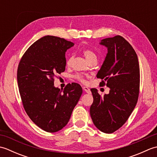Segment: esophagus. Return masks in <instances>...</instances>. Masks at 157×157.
Returning a JSON list of instances; mask_svg holds the SVG:
<instances>
[{
    "mask_svg": "<svg viewBox=\"0 0 157 157\" xmlns=\"http://www.w3.org/2000/svg\"><path fill=\"white\" fill-rule=\"evenodd\" d=\"M83 90H84V92H86V93H88V94H90V93H91V91H90V88H88V87H86V86L83 87Z\"/></svg>",
    "mask_w": 157,
    "mask_h": 157,
    "instance_id": "obj_1",
    "label": "esophagus"
}]
</instances>
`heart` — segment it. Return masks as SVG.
Listing matches in <instances>:
<instances>
[{"label": "heart", "instance_id": "1", "mask_svg": "<svg viewBox=\"0 0 157 157\" xmlns=\"http://www.w3.org/2000/svg\"><path fill=\"white\" fill-rule=\"evenodd\" d=\"M82 53L84 54L86 59H87V61L88 62H90L91 61H92V60H96V59H97V56H96V55L95 53L93 52L91 49H90L88 48H85L82 51ZM73 60V56H69V57L66 60L67 66L68 67L71 66L72 64ZM73 78H74L75 79H77L78 81L82 83V84H86V80L85 79L84 75L81 74V73H76V74L73 75Z\"/></svg>", "mask_w": 157, "mask_h": 157}]
</instances>
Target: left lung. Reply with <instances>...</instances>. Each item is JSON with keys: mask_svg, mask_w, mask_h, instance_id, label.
Wrapping results in <instances>:
<instances>
[{"mask_svg": "<svg viewBox=\"0 0 157 157\" xmlns=\"http://www.w3.org/2000/svg\"><path fill=\"white\" fill-rule=\"evenodd\" d=\"M108 53L97 73L101 86L110 88L101 96L92 88L94 101L90 113L94 125L101 132L111 134L127 121L137 104L140 91L138 56L131 44L121 36L102 40Z\"/></svg>", "mask_w": 157, "mask_h": 157, "instance_id": "1", "label": "left lung"}]
</instances>
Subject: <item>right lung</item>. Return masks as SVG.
Here are the masks:
<instances>
[{"instance_id":"1","label":"right lung","mask_w":157,"mask_h":157,"mask_svg":"<svg viewBox=\"0 0 157 157\" xmlns=\"http://www.w3.org/2000/svg\"><path fill=\"white\" fill-rule=\"evenodd\" d=\"M73 42L46 36L25 52L19 63L17 78L25 111L35 124L45 132H58L67 124L82 94L77 83L63 92L54 86V78L64 72L65 52Z\"/></svg>"}]
</instances>
